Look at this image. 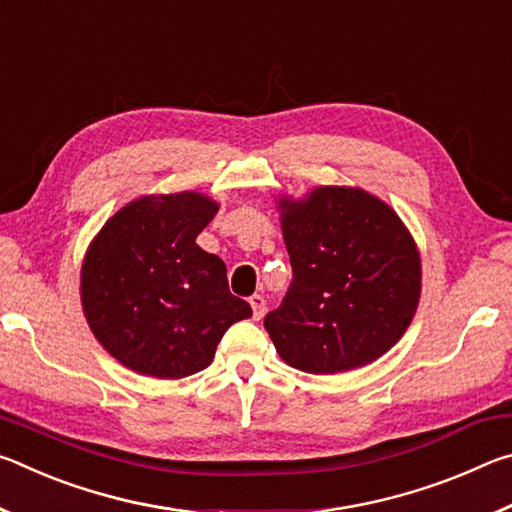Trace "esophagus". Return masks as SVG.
Returning <instances> with one entry per match:
<instances>
[{"label":"esophagus","instance_id":"1","mask_svg":"<svg viewBox=\"0 0 512 512\" xmlns=\"http://www.w3.org/2000/svg\"><path fill=\"white\" fill-rule=\"evenodd\" d=\"M248 302H250V307H253V318L255 320H259V318L266 314V300H264V296H259V293H255V296L248 298Z\"/></svg>","mask_w":512,"mask_h":512}]
</instances>
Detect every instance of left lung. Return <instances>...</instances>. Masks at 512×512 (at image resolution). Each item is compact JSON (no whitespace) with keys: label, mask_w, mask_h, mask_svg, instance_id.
<instances>
[{"label":"left lung","mask_w":512,"mask_h":512,"mask_svg":"<svg viewBox=\"0 0 512 512\" xmlns=\"http://www.w3.org/2000/svg\"><path fill=\"white\" fill-rule=\"evenodd\" d=\"M293 280L264 327L277 354L311 375L379 359L420 302V253L391 207L357 187L280 198Z\"/></svg>","instance_id":"obj_1"}]
</instances>
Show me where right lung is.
Instances as JSON below:
<instances>
[{
    "mask_svg": "<svg viewBox=\"0 0 512 512\" xmlns=\"http://www.w3.org/2000/svg\"><path fill=\"white\" fill-rule=\"evenodd\" d=\"M196 192L142 196L108 219L81 268L92 334L140 375L180 379L207 368L225 329L253 316L232 296L219 257L196 244L214 219Z\"/></svg>",
    "mask_w": 512,
    "mask_h": 512,
    "instance_id": "obj_1",
    "label": "right lung"
}]
</instances>
